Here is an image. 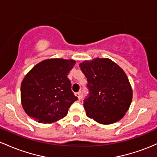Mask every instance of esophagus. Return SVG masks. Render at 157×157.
I'll list each match as a JSON object with an SVG mask.
<instances>
[{"instance_id":"obj_1","label":"esophagus","mask_w":157,"mask_h":157,"mask_svg":"<svg viewBox=\"0 0 157 157\" xmlns=\"http://www.w3.org/2000/svg\"><path fill=\"white\" fill-rule=\"evenodd\" d=\"M75 96H76L78 98L79 100H80L81 98H82V96H81V92H78V93H75Z\"/></svg>"}]
</instances>
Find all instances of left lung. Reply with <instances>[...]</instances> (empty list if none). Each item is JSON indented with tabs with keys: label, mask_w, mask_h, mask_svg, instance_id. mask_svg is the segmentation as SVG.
Instances as JSON below:
<instances>
[{
	"label": "left lung",
	"mask_w": 157,
	"mask_h": 157,
	"mask_svg": "<svg viewBox=\"0 0 157 157\" xmlns=\"http://www.w3.org/2000/svg\"><path fill=\"white\" fill-rule=\"evenodd\" d=\"M87 78L88 94L84 107L89 118L104 124L120 120L132 101V89L124 72L108 59L79 64Z\"/></svg>",
	"instance_id": "left-lung-1"
}]
</instances>
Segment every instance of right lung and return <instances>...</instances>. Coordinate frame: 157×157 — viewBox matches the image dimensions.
<instances>
[{
  "instance_id": "1",
  "label": "right lung",
  "mask_w": 157,
  "mask_h": 157,
  "mask_svg": "<svg viewBox=\"0 0 157 157\" xmlns=\"http://www.w3.org/2000/svg\"><path fill=\"white\" fill-rule=\"evenodd\" d=\"M75 63L73 60L47 59L27 73L22 82L21 96L29 117L44 123L66 117L72 104L78 100L67 78Z\"/></svg>"
}]
</instances>
